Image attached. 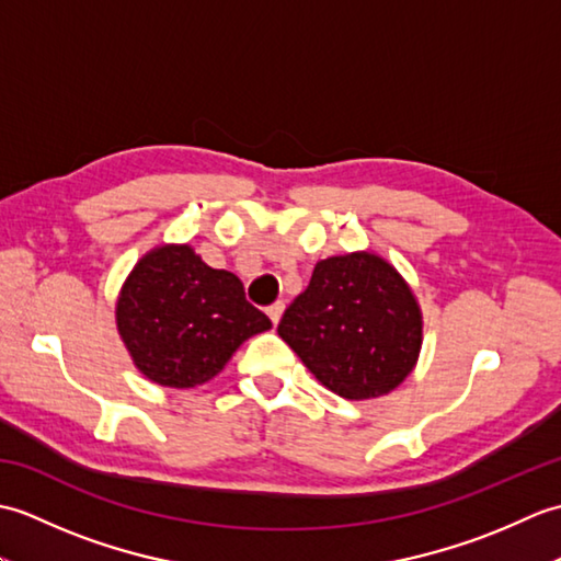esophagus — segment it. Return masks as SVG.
I'll list each match as a JSON object with an SVG mask.
<instances>
[{
  "instance_id": "esophagus-1",
  "label": "esophagus",
  "mask_w": 561,
  "mask_h": 561,
  "mask_svg": "<svg viewBox=\"0 0 561 561\" xmlns=\"http://www.w3.org/2000/svg\"><path fill=\"white\" fill-rule=\"evenodd\" d=\"M282 313H284V304H274L270 311H267V316H270V320L274 325H279V318H282Z\"/></svg>"
}]
</instances>
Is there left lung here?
Returning a JSON list of instances; mask_svg holds the SVG:
<instances>
[{"mask_svg": "<svg viewBox=\"0 0 561 561\" xmlns=\"http://www.w3.org/2000/svg\"><path fill=\"white\" fill-rule=\"evenodd\" d=\"M277 332L318 383L344 400H374L412 374L424 320L402 274L356 250L318 262Z\"/></svg>", "mask_w": 561, "mask_h": 561, "instance_id": "8db88e82", "label": "left lung"}]
</instances>
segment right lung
I'll use <instances>...</instances> for the list:
<instances>
[{"instance_id": "right-lung-1", "label": "right lung", "mask_w": 561, "mask_h": 561, "mask_svg": "<svg viewBox=\"0 0 561 561\" xmlns=\"http://www.w3.org/2000/svg\"><path fill=\"white\" fill-rule=\"evenodd\" d=\"M115 325L141 376L181 390L207 383L248 337L272 328L245 301L241 279L209 267L187 243L139 257L117 294Z\"/></svg>"}]
</instances>
